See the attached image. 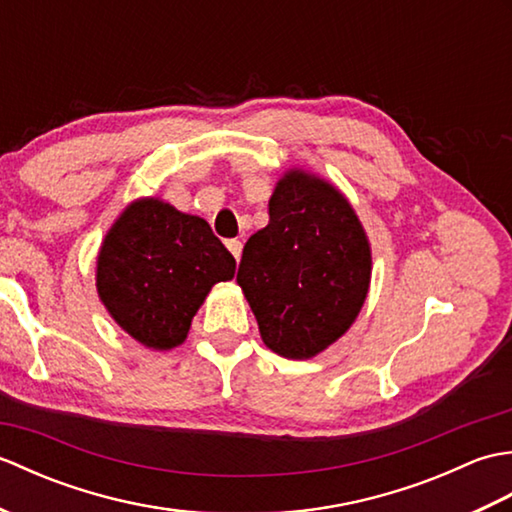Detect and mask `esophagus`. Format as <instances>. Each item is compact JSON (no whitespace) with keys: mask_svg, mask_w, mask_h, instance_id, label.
<instances>
[{"mask_svg":"<svg viewBox=\"0 0 512 512\" xmlns=\"http://www.w3.org/2000/svg\"><path fill=\"white\" fill-rule=\"evenodd\" d=\"M226 248L231 250V255L239 262V257H242V242L239 239H226Z\"/></svg>","mask_w":512,"mask_h":512,"instance_id":"obj_1","label":"esophagus"}]
</instances>
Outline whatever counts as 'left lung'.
Wrapping results in <instances>:
<instances>
[{"label": "left lung", "instance_id": "left-lung-1", "mask_svg": "<svg viewBox=\"0 0 512 512\" xmlns=\"http://www.w3.org/2000/svg\"><path fill=\"white\" fill-rule=\"evenodd\" d=\"M268 215V226L244 246L237 284L270 350L303 361L358 317L372 253L350 202L308 173L279 180Z\"/></svg>", "mask_w": 512, "mask_h": 512}]
</instances>
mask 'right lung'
Returning <instances> with one entry per match:
<instances>
[{
	"label": "right lung",
	"instance_id": "obj_1",
	"mask_svg": "<svg viewBox=\"0 0 512 512\" xmlns=\"http://www.w3.org/2000/svg\"><path fill=\"white\" fill-rule=\"evenodd\" d=\"M235 259L202 217L154 198L129 204L99 253L96 288L114 321L151 350L187 339L191 319Z\"/></svg>",
	"mask_w": 512,
	"mask_h": 512
}]
</instances>
